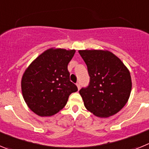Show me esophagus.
<instances>
[{
	"mask_svg": "<svg viewBox=\"0 0 149 149\" xmlns=\"http://www.w3.org/2000/svg\"><path fill=\"white\" fill-rule=\"evenodd\" d=\"M76 85H77V89H78V90L80 89H81V84H80V83H77V84H76Z\"/></svg>",
	"mask_w": 149,
	"mask_h": 149,
	"instance_id": "obj_1",
	"label": "esophagus"
}]
</instances>
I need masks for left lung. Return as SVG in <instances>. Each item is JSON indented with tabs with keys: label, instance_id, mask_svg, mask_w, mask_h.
I'll use <instances>...</instances> for the list:
<instances>
[{
	"label": "left lung",
	"instance_id": "left-lung-1",
	"mask_svg": "<svg viewBox=\"0 0 149 149\" xmlns=\"http://www.w3.org/2000/svg\"><path fill=\"white\" fill-rule=\"evenodd\" d=\"M87 65L89 86L79 91L84 106L100 118L120 111L128 101L132 88L130 72L115 54L104 50L78 51Z\"/></svg>",
	"mask_w": 149,
	"mask_h": 149
}]
</instances>
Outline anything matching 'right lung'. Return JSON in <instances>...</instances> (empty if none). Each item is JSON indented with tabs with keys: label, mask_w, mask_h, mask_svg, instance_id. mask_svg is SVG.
<instances>
[{
	"label": "right lung",
	"mask_w": 149,
	"mask_h": 149,
	"mask_svg": "<svg viewBox=\"0 0 149 149\" xmlns=\"http://www.w3.org/2000/svg\"><path fill=\"white\" fill-rule=\"evenodd\" d=\"M75 50L50 48L27 68L22 78L23 98L39 116H51L65 106L68 97L77 91L70 81L68 64Z\"/></svg>",
	"instance_id": "1"
}]
</instances>
